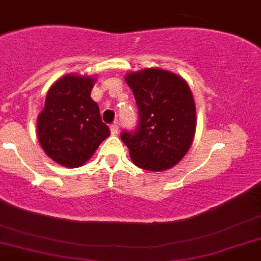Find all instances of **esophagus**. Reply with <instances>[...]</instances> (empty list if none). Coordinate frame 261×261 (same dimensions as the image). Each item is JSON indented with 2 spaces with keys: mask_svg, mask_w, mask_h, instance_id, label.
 <instances>
[{
  "mask_svg": "<svg viewBox=\"0 0 261 261\" xmlns=\"http://www.w3.org/2000/svg\"><path fill=\"white\" fill-rule=\"evenodd\" d=\"M110 129H111V133L112 135H118V132H119V125L118 124H111V125H110Z\"/></svg>",
  "mask_w": 261,
  "mask_h": 261,
  "instance_id": "esophagus-1",
  "label": "esophagus"
}]
</instances>
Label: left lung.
I'll list each match as a JSON object with an SVG mask.
<instances>
[{
	"instance_id": "obj_1",
	"label": "left lung",
	"mask_w": 261,
	"mask_h": 261,
	"mask_svg": "<svg viewBox=\"0 0 261 261\" xmlns=\"http://www.w3.org/2000/svg\"><path fill=\"white\" fill-rule=\"evenodd\" d=\"M138 123L120 133L130 159L147 171H164L177 164L190 149L195 133V105L190 88L174 73L146 68L129 73Z\"/></svg>"
}]
</instances>
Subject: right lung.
<instances>
[{
	"mask_svg": "<svg viewBox=\"0 0 261 261\" xmlns=\"http://www.w3.org/2000/svg\"><path fill=\"white\" fill-rule=\"evenodd\" d=\"M93 84L87 76H64L50 88L38 115V141L47 156L64 167L83 166L110 136L90 97Z\"/></svg>",
	"mask_w": 261,
	"mask_h": 261,
	"instance_id": "add662e5",
	"label": "right lung"
}]
</instances>
